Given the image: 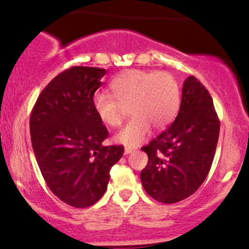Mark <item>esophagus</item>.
I'll return each mask as SVG.
<instances>
[{"label": "esophagus", "instance_id": "34e87169", "mask_svg": "<svg viewBox=\"0 0 249 249\" xmlns=\"http://www.w3.org/2000/svg\"><path fill=\"white\" fill-rule=\"evenodd\" d=\"M134 151H135L134 148H131V147H125V148H124V154L128 155V154H130V153H132Z\"/></svg>", "mask_w": 249, "mask_h": 249}]
</instances>
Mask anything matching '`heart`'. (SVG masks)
Returning a JSON list of instances; mask_svg holds the SVG:
<instances>
[{"label":"heart","mask_w":249,"mask_h":249,"mask_svg":"<svg viewBox=\"0 0 249 249\" xmlns=\"http://www.w3.org/2000/svg\"><path fill=\"white\" fill-rule=\"evenodd\" d=\"M113 94L97 91L93 107L98 119L108 127H118L125 107L132 117L115 139L124 145H138L149 134L151 125L163 129L171 124L180 107L179 85L171 73L129 70L111 81Z\"/></svg>","instance_id":"obj_1"}]
</instances>
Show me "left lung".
<instances>
[{"label":"left lung","mask_w":249,"mask_h":249,"mask_svg":"<svg viewBox=\"0 0 249 249\" xmlns=\"http://www.w3.org/2000/svg\"><path fill=\"white\" fill-rule=\"evenodd\" d=\"M219 132L220 121L209 90L197 78L188 77L176 120L142 147L148 156L141 172L146 193L165 204L193 195L209 175Z\"/></svg>","instance_id":"8db88e82"}]
</instances>
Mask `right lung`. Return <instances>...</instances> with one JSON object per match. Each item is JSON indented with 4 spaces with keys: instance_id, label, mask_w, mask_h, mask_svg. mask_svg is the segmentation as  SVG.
I'll return each instance as SVG.
<instances>
[{
    "instance_id": "right-lung-1",
    "label": "right lung",
    "mask_w": 249,
    "mask_h": 249,
    "mask_svg": "<svg viewBox=\"0 0 249 249\" xmlns=\"http://www.w3.org/2000/svg\"><path fill=\"white\" fill-rule=\"evenodd\" d=\"M107 71L72 67L54 78L37 98L30 137L37 163L54 195L84 209L104 195L110 170L124 146H104L108 131L93 107L94 93Z\"/></svg>"
}]
</instances>
